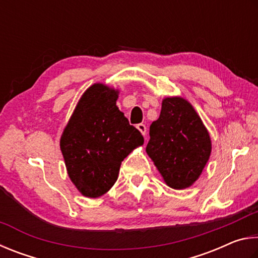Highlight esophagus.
Wrapping results in <instances>:
<instances>
[{
    "instance_id": "esophagus-1",
    "label": "esophagus",
    "mask_w": 258,
    "mask_h": 258,
    "mask_svg": "<svg viewBox=\"0 0 258 258\" xmlns=\"http://www.w3.org/2000/svg\"><path fill=\"white\" fill-rule=\"evenodd\" d=\"M137 129L139 130V132H141L144 136H145L146 135V132H147V128H146V125L145 124H143V123H139V124H137Z\"/></svg>"
}]
</instances>
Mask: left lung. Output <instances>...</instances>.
Returning <instances> with one entry per match:
<instances>
[{
	"label": "left lung",
	"mask_w": 258,
	"mask_h": 258,
	"mask_svg": "<svg viewBox=\"0 0 258 258\" xmlns=\"http://www.w3.org/2000/svg\"><path fill=\"white\" fill-rule=\"evenodd\" d=\"M146 152L165 183L186 189L200 178L210 159V134L195 108L182 97H166L150 126Z\"/></svg>",
	"instance_id": "8db88e82"
}]
</instances>
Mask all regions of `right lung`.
<instances>
[{
	"label": "right lung",
	"instance_id": "right-lung-1",
	"mask_svg": "<svg viewBox=\"0 0 258 258\" xmlns=\"http://www.w3.org/2000/svg\"><path fill=\"white\" fill-rule=\"evenodd\" d=\"M119 90L94 84L79 99L63 130L60 148L69 178L89 198L104 195L115 183L121 162L144 144L116 99Z\"/></svg>",
	"mask_w": 258,
	"mask_h": 258
}]
</instances>
